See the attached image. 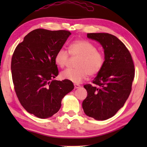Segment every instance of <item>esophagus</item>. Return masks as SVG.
Returning a JSON list of instances; mask_svg holds the SVG:
<instances>
[{"mask_svg": "<svg viewBox=\"0 0 147 147\" xmlns=\"http://www.w3.org/2000/svg\"><path fill=\"white\" fill-rule=\"evenodd\" d=\"M74 88H80V85H78V84H76V83H75V84H74Z\"/></svg>", "mask_w": 147, "mask_h": 147, "instance_id": "34e87169", "label": "esophagus"}]
</instances>
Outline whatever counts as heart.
<instances>
[{"label": "heart", "mask_w": 147, "mask_h": 147, "mask_svg": "<svg viewBox=\"0 0 147 147\" xmlns=\"http://www.w3.org/2000/svg\"><path fill=\"white\" fill-rule=\"evenodd\" d=\"M69 52L72 56L78 57L74 69H67L61 73L63 80L80 83L88 76L98 74L105 64V55L97 51L96 47L86 40H77L69 46ZM69 58L66 50L60 49L56 52L54 61L56 65L64 67Z\"/></svg>", "instance_id": "1"}]
</instances>
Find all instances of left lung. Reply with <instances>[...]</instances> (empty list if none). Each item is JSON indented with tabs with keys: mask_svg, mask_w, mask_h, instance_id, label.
Masks as SVG:
<instances>
[{
	"mask_svg": "<svg viewBox=\"0 0 147 147\" xmlns=\"http://www.w3.org/2000/svg\"><path fill=\"white\" fill-rule=\"evenodd\" d=\"M88 38L99 42L104 50L105 64L93 85H84L86 98L84 112L96 120L111 118L123 107L131 91L135 65L128 49L116 36L109 33H88Z\"/></svg>",
	"mask_w": 147,
	"mask_h": 147,
	"instance_id": "8db88e82",
	"label": "left lung"
}]
</instances>
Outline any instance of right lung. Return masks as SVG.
Listing matches in <instances>:
<instances>
[{"label":"right lung","instance_id":"obj_1","mask_svg":"<svg viewBox=\"0 0 147 147\" xmlns=\"http://www.w3.org/2000/svg\"><path fill=\"white\" fill-rule=\"evenodd\" d=\"M71 34L66 30H33L12 55V78L19 101L27 112L38 118L57 113L62 99L74 88L70 81L54 80L59 74L55 55Z\"/></svg>","mask_w":147,"mask_h":147}]
</instances>
